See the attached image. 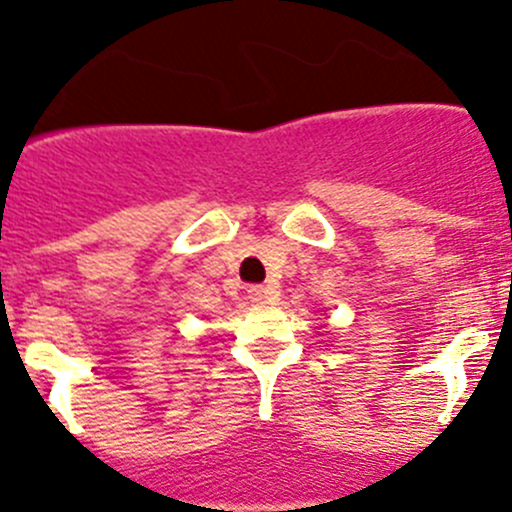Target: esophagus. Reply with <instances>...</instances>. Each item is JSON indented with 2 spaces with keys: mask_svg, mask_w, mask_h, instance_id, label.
I'll return each instance as SVG.
<instances>
[{
  "mask_svg": "<svg viewBox=\"0 0 512 512\" xmlns=\"http://www.w3.org/2000/svg\"><path fill=\"white\" fill-rule=\"evenodd\" d=\"M250 298L255 303H272V300L278 298V290L272 288V285H255V288H250Z\"/></svg>",
  "mask_w": 512,
  "mask_h": 512,
  "instance_id": "34e87169",
  "label": "esophagus"
}]
</instances>
